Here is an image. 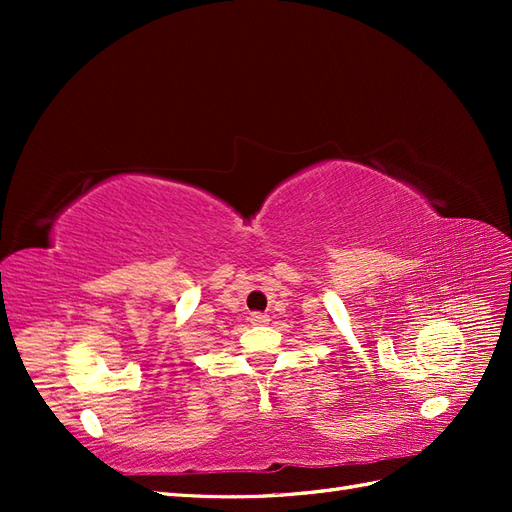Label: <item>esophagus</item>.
<instances>
[{
    "label": "esophagus",
    "instance_id": "1",
    "mask_svg": "<svg viewBox=\"0 0 512 512\" xmlns=\"http://www.w3.org/2000/svg\"><path fill=\"white\" fill-rule=\"evenodd\" d=\"M270 319H268V314H264V312H253L250 314V323L253 325H266Z\"/></svg>",
    "mask_w": 512,
    "mask_h": 512
}]
</instances>
